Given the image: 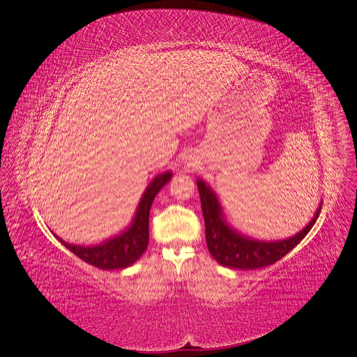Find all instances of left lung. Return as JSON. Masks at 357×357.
<instances>
[{"label":"left lung","instance_id":"1","mask_svg":"<svg viewBox=\"0 0 357 357\" xmlns=\"http://www.w3.org/2000/svg\"><path fill=\"white\" fill-rule=\"evenodd\" d=\"M197 189L206 224L208 252L221 266L236 270L261 268L281 260L309 234L316 224L323 206V203H320L310 224H307L299 234L284 241L263 242L241 235L225 222L217 196L206 182L199 179Z\"/></svg>","mask_w":357,"mask_h":357}]
</instances>
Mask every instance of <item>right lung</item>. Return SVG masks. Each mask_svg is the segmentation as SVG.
Here are the masks:
<instances>
[{
    "instance_id": "1",
    "label": "right lung",
    "mask_w": 357,
    "mask_h": 357,
    "mask_svg": "<svg viewBox=\"0 0 357 357\" xmlns=\"http://www.w3.org/2000/svg\"><path fill=\"white\" fill-rule=\"evenodd\" d=\"M172 172L167 171L155 176L140 199L132 225L121 235L108 239L97 246H79L56 239L80 260L101 270H122L132 266L144 253L149 245V215L155 195L171 179Z\"/></svg>"
}]
</instances>
